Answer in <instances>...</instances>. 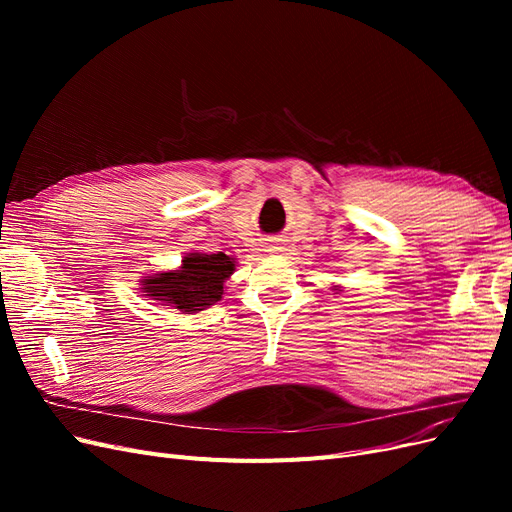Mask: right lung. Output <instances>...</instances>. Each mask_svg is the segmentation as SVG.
I'll return each mask as SVG.
<instances>
[{
    "label": "right lung",
    "mask_w": 512,
    "mask_h": 512,
    "mask_svg": "<svg viewBox=\"0 0 512 512\" xmlns=\"http://www.w3.org/2000/svg\"><path fill=\"white\" fill-rule=\"evenodd\" d=\"M235 271V260L224 252L188 254L179 271H162L143 280V292L156 301L173 305L179 312L196 314L224 294V280Z\"/></svg>",
    "instance_id": "add662e5"
}]
</instances>
